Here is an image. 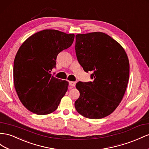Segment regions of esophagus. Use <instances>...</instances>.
<instances>
[{"label": "esophagus", "instance_id": "34e87169", "mask_svg": "<svg viewBox=\"0 0 149 149\" xmlns=\"http://www.w3.org/2000/svg\"><path fill=\"white\" fill-rule=\"evenodd\" d=\"M70 85L72 87H74L76 85V82L74 81H70Z\"/></svg>", "mask_w": 149, "mask_h": 149}]
</instances>
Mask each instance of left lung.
<instances>
[{
    "label": "left lung",
    "instance_id": "1",
    "mask_svg": "<svg viewBox=\"0 0 149 149\" xmlns=\"http://www.w3.org/2000/svg\"><path fill=\"white\" fill-rule=\"evenodd\" d=\"M76 57L84 71H92L93 81L78 82L76 111L88 118L110 115L119 105L129 79L127 55L120 44L101 32L76 35Z\"/></svg>",
    "mask_w": 149,
    "mask_h": 149
}]
</instances>
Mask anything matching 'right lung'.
<instances>
[{"label": "right lung", "instance_id": "1", "mask_svg": "<svg viewBox=\"0 0 149 149\" xmlns=\"http://www.w3.org/2000/svg\"><path fill=\"white\" fill-rule=\"evenodd\" d=\"M74 39V34L45 29L30 36L19 47L14 62V84L28 110L47 115L57 109L68 82L49 73L56 67L58 54L70 47Z\"/></svg>", "mask_w": 149, "mask_h": 149}]
</instances>
